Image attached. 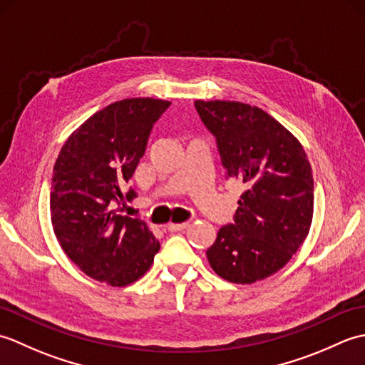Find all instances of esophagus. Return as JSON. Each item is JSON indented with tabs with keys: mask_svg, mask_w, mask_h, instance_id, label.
I'll return each mask as SVG.
<instances>
[{
	"mask_svg": "<svg viewBox=\"0 0 365 365\" xmlns=\"http://www.w3.org/2000/svg\"><path fill=\"white\" fill-rule=\"evenodd\" d=\"M188 227V222H178V224H174V222H169L166 229L169 232H180V230H185Z\"/></svg>",
	"mask_w": 365,
	"mask_h": 365,
	"instance_id": "obj_1",
	"label": "esophagus"
}]
</instances>
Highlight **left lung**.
<instances>
[{"instance_id": "obj_1", "label": "left lung", "mask_w": 365, "mask_h": 365, "mask_svg": "<svg viewBox=\"0 0 365 365\" xmlns=\"http://www.w3.org/2000/svg\"><path fill=\"white\" fill-rule=\"evenodd\" d=\"M195 106L226 178L245 187L234 222L220 229L207 259L226 281L252 284L281 269L306 240L312 169L298 139L260 108L226 100H196Z\"/></svg>"}]
</instances>
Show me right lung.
Segmentation results:
<instances>
[{"label": "right lung", "mask_w": 365, "mask_h": 365, "mask_svg": "<svg viewBox=\"0 0 365 365\" xmlns=\"http://www.w3.org/2000/svg\"><path fill=\"white\" fill-rule=\"evenodd\" d=\"M170 102L125 98L96 113L73 131L54 163L50 213L54 235L83 273L113 287L138 281L160 251L138 218L115 205L138 195L125 185L143 158L150 131Z\"/></svg>", "instance_id": "obj_1"}]
</instances>
